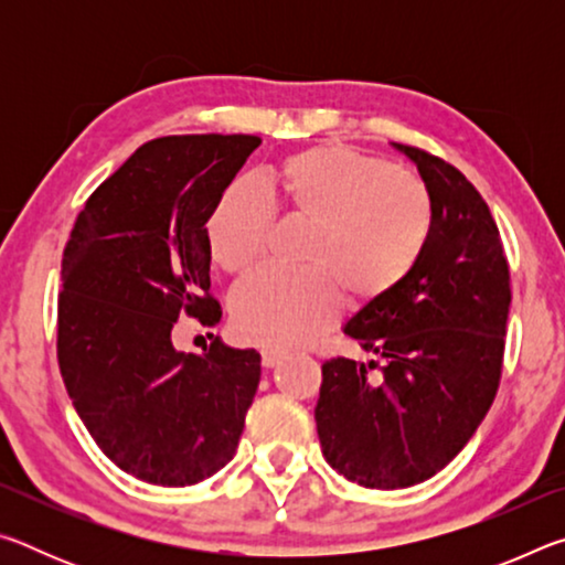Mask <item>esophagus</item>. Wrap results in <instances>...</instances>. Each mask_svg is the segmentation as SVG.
<instances>
[{
    "instance_id": "34e87169",
    "label": "esophagus",
    "mask_w": 565,
    "mask_h": 565,
    "mask_svg": "<svg viewBox=\"0 0 565 565\" xmlns=\"http://www.w3.org/2000/svg\"><path fill=\"white\" fill-rule=\"evenodd\" d=\"M286 359V351L279 349H262V363L266 369H274L279 366V363Z\"/></svg>"
}]
</instances>
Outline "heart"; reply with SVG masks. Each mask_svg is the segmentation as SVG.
I'll return each mask as SVG.
<instances>
[{"instance_id":"obj_1","label":"heart","mask_w":565,"mask_h":565,"mask_svg":"<svg viewBox=\"0 0 565 565\" xmlns=\"http://www.w3.org/2000/svg\"><path fill=\"white\" fill-rule=\"evenodd\" d=\"M274 209L309 224L303 274L264 271L232 299L246 341L291 349L319 339L351 301L376 303L394 294L424 256L434 204L424 181L384 157L319 145L279 161L262 189L234 181L206 222V244L224 271L244 276L264 262Z\"/></svg>"}]
</instances>
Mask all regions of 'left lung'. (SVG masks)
<instances>
[{"instance_id": "obj_1", "label": "left lung", "mask_w": 565, "mask_h": 565, "mask_svg": "<svg viewBox=\"0 0 565 565\" xmlns=\"http://www.w3.org/2000/svg\"><path fill=\"white\" fill-rule=\"evenodd\" d=\"M394 147L431 194L434 232L408 279L343 327L381 366L329 359L313 408L329 466L381 491L436 476L476 434L499 391L511 306L509 262L483 196L441 157Z\"/></svg>"}]
</instances>
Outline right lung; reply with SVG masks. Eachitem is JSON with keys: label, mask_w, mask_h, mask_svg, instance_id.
Returning a JSON list of instances; mask_svg holds the SVG:
<instances>
[{"label": "right lung", "mask_w": 565, "mask_h": 565, "mask_svg": "<svg viewBox=\"0 0 565 565\" xmlns=\"http://www.w3.org/2000/svg\"><path fill=\"white\" fill-rule=\"evenodd\" d=\"M252 134L141 145L76 216L62 259L56 359L76 414L121 471L194 486L232 461L262 379L254 349H174L179 317L214 327L206 222Z\"/></svg>", "instance_id": "obj_1"}]
</instances>
